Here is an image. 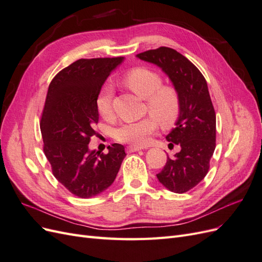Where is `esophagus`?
Segmentation results:
<instances>
[{
	"label": "esophagus",
	"instance_id": "34e87169",
	"mask_svg": "<svg viewBox=\"0 0 262 262\" xmlns=\"http://www.w3.org/2000/svg\"><path fill=\"white\" fill-rule=\"evenodd\" d=\"M140 149H143V147H139V146H133V145H130V146H126V152L128 153H133V152H138V150Z\"/></svg>",
	"mask_w": 262,
	"mask_h": 262
}]
</instances>
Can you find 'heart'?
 I'll list each match as a JSON object with an SVG mask.
<instances>
[{
  "mask_svg": "<svg viewBox=\"0 0 262 262\" xmlns=\"http://www.w3.org/2000/svg\"><path fill=\"white\" fill-rule=\"evenodd\" d=\"M122 82L141 98L146 99V109L152 116L119 125L114 132L117 141L133 146H143L147 144L150 134L157 128L156 120L164 128L176 123L181 109L179 93L175 87L164 86L163 78L157 72L147 68H136L123 76ZM96 108L101 117L112 116V86L102 87L96 98Z\"/></svg>",
  "mask_w": 262,
  "mask_h": 262,
  "instance_id": "obj_1",
  "label": "heart"
}]
</instances>
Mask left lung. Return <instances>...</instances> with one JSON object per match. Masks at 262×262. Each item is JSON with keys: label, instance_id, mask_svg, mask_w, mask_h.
Instances as JSON below:
<instances>
[{"label": "left lung", "instance_id": "obj_1", "mask_svg": "<svg viewBox=\"0 0 262 262\" xmlns=\"http://www.w3.org/2000/svg\"><path fill=\"white\" fill-rule=\"evenodd\" d=\"M137 57L161 68L179 93L180 115L176 128L166 140L181 149L173 157H167L156 176L170 191L185 193L207 176L215 149L216 116L207 81L193 63L168 47L147 50Z\"/></svg>", "mask_w": 262, "mask_h": 262}]
</instances>
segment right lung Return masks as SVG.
I'll list each match as a JSON object with an SVG mask.
<instances>
[{
  "label": "right lung",
  "instance_id": "right-lung-1",
  "mask_svg": "<svg viewBox=\"0 0 262 262\" xmlns=\"http://www.w3.org/2000/svg\"><path fill=\"white\" fill-rule=\"evenodd\" d=\"M122 61V57L80 59L61 70L49 85L40 121L43 152L53 176L76 196L105 191L126 155L118 143L108 146L107 154L89 148L99 118L96 98Z\"/></svg>",
  "mask_w": 262,
  "mask_h": 262
}]
</instances>
